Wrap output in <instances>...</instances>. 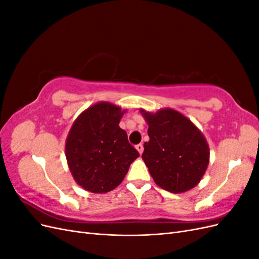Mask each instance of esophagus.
<instances>
[{"mask_svg": "<svg viewBox=\"0 0 259 259\" xmlns=\"http://www.w3.org/2000/svg\"><path fill=\"white\" fill-rule=\"evenodd\" d=\"M136 149H137V151L142 154L143 153V151H144V146H143V144H138L137 146H136Z\"/></svg>", "mask_w": 259, "mask_h": 259, "instance_id": "obj_1", "label": "esophagus"}]
</instances>
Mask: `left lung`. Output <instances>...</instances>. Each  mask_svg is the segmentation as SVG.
Wrapping results in <instances>:
<instances>
[{
	"instance_id": "8db88e82",
	"label": "left lung",
	"mask_w": 259,
	"mask_h": 259,
	"mask_svg": "<svg viewBox=\"0 0 259 259\" xmlns=\"http://www.w3.org/2000/svg\"><path fill=\"white\" fill-rule=\"evenodd\" d=\"M148 123L149 142L142 158L154 183L162 189L182 193L197 186L209 162V148L195 125L174 109L140 110Z\"/></svg>"
}]
</instances>
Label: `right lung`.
I'll return each instance as SVG.
<instances>
[{"instance_id":"right-lung-1","label":"right lung","mask_w":259,"mask_h":259,"mask_svg":"<svg viewBox=\"0 0 259 259\" xmlns=\"http://www.w3.org/2000/svg\"><path fill=\"white\" fill-rule=\"evenodd\" d=\"M125 110L101 101L76 117L66 140V158L77 185L93 193L119 186L139 153L119 126Z\"/></svg>"}]
</instances>
